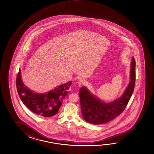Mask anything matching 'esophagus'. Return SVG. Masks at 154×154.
Listing matches in <instances>:
<instances>
[{"label":"esophagus","instance_id":"34e87169","mask_svg":"<svg viewBox=\"0 0 154 154\" xmlns=\"http://www.w3.org/2000/svg\"><path fill=\"white\" fill-rule=\"evenodd\" d=\"M85 80L83 79H80L79 80L78 82H77V84L79 86H81V85H83L85 84Z\"/></svg>","mask_w":154,"mask_h":154}]
</instances>
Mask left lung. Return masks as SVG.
<instances>
[{"label":"left lung","mask_w":154,"mask_h":154,"mask_svg":"<svg viewBox=\"0 0 154 154\" xmlns=\"http://www.w3.org/2000/svg\"><path fill=\"white\" fill-rule=\"evenodd\" d=\"M136 62L132 58L130 81L121 97L110 103H105L93 95L86 87L79 91L82 115L88 123L95 125L106 123L117 117L125 109L134 92L136 80Z\"/></svg>","instance_id":"obj_1"}]
</instances>
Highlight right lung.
Segmentation results:
<instances>
[{
	"mask_svg": "<svg viewBox=\"0 0 154 154\" xmlns=\"http://www.w3.org/2000/svg\"><path fill=\"white\" fill-rule=\"evenodd\" d=\"M20 70L16 79L18 93L21 100L29 109L44 117H51L56 115L61 106L72 81L62 84L47 93L39 94L32 92L26 87L22 80Z\"/></svg>",
	"mask_w": 154,
	"mask_h": 154,
	"instance_id": "right-lung-1",
	"label": "right lung"
}]
</instances>
